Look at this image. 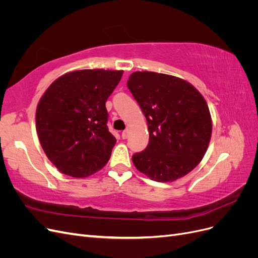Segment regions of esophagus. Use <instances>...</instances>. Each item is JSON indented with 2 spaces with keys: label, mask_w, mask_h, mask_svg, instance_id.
<instances>
[{
  "label": "esophagus",
  "mask_w": 258,
  "mask_h": 258,
  "mask_svg": "<svg viewBox=\"0 0 258 258\" xmlns=\"http://www.w3.org/2000/svg\"><path fill=\"white\" fill-rule=\"evenodd\" d=\"M128 136H129V131H128V130H124V131L121 132V138H122L123 140L127 139Z\"/></svg>",
  "instance_id": "obj_1"
}]
</instances>
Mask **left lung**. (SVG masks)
Masks as SVG:
<instances>
[{
	"instance_id": "left-lung-1",
	"label": "left lung",
	"mask_w": 258,
	"mask_h": 258,
	"mask_svg": "<svg viewBox=\"0 0 258 258\" xmlns=\"http://www.w3.org/2000/svg\"><path fill=\"white\" fill-rule=\"evenodd\" d=\"M128 88L145 116L150 142L132 156L140 172L156 182H173L188 174L204 158L212 135L205 98L179 77L135 72Z\"/></svg>"
}]
</instances>
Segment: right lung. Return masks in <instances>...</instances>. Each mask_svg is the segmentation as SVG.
Here are the masks:
<instances>
[{
  "label": "right lung",
  "mask_w": 258,
  "mask_h": 258,
  "mask_svg": "<svg viewBox=\"0 0 258 258\" xmlns=\"http://www.w3.org/2000/svg\"><path fill=\"white\" fill-rule=\"evenodd\" d=\"M123 71L76 70L43 93L35 113L43 151L61 173L87 177L110 159L116 139L107 129L105 102Z\"/></svg>",
  "instance_id": "right-lung-1"
}]
</instances>
